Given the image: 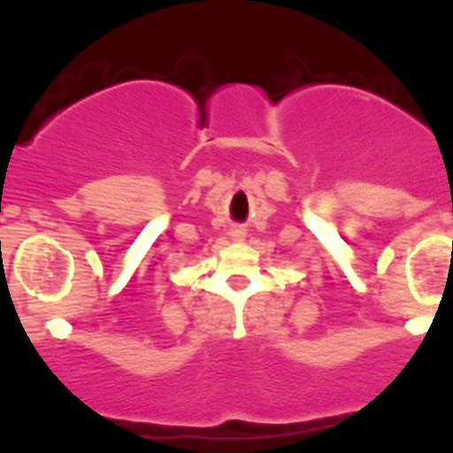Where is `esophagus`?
I'll use <instances>...</instances> for the list:
<instances>
[{
	"mask_svg": "<svg viewBox=\"0 0 453 453\" xmlns=\"http://www.w3.org/2000/svg\"><path fill=\"white\" fill-rule=\"evenodd\" d=\"M231 237H233L234 241H241L242 237H245V228H241V226L231 228Z\"/></svg>",
	"mask_w": 453,
	"mask_h": 453,
	"instance_id": "1",
	"label": "esophagus"
}]
</instances>
